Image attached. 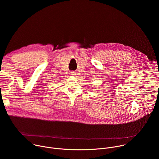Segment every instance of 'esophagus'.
Masks as SVG:
<instances>
[{"mask_svg":"<svg viewBox=\"0 0 159 159\" xmlns=\"http://www.w3.org/2000/svg\"><path fill=\"white\" fill-rule=\"evenodd\" d=\"M74 74H75L74 72H71V74H72V75H74Z\"/></svg>","mask_w":159,"mask_h":159,"instance_id":"34e87169","label":"esophagus"}]
</instances>
